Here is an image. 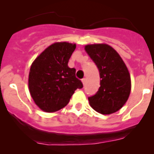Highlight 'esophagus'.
Wrapping results in <instances>:
<instances>
[{
	"label": "esophagus",
	"mask_w": 154,
	"mask_h": 154,
	"mask_svg": "<svg viewBox=\"0 0 154 154\" xmlns=\"http://www.w3.org/2000/svg\"><path fill=\"white\" fill-rule=\"evenodd\" d=\"M82 84H83V85H85V82H86V79H82Z\"/></svg>",
	"instance_id": "obj_1"
}]
</instances>
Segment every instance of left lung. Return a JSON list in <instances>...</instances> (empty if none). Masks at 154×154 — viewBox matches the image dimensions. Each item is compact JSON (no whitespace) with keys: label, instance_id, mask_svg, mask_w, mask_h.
<instances>
[{"label":"left lung","instance_id":"1","mask_svg":"<svg viewBox=\"0 0 154 154\" xmlns=\"http://www.w3.org/2000/svg\"><path fill=\"white\" fill-rule=\"evenodd\" d=\"M85 50L97 66L100 87L89 97L93 109L101 114H111L123 106L131 90L130 75L117 51L106 44L88 45Z\"/></svg>","mask_w":154,"mask_h":154}]
</instances>
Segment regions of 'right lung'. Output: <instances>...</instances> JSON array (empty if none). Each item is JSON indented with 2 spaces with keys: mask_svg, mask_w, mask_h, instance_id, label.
<instances>
[{
  "mask_svg": "<svg viewBox=\"0 0 154 154\" xmlns=\"http://www.w3.org/2000/svg\"><path fill=\"white\" fill-rule=\"evenodd\" d=\"M75 44L57 42L37 57L30 69L28 87L35 104L47 112H56L69 103L83 85L75 77V69L68 66Z\"/></svg>",
  "mask_w": 154,
  "mask_h": 154,
  "instance_id": "add662e5",
  "label": "right lung"
}]
</instances>
